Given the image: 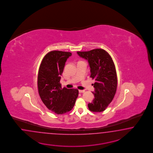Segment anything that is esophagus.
Here are the masks:
<instances>
[{
    "mask_svg": "<svg viewBox=\"0 0 153 153\" xmlns=\"http://www.w3.org/2000/svg\"><path fill=\"white\" fill-rule=\"evenodd\" d=\"M85 92V90H79V93H83Z\"/></svg>",
    "mask_w": 153,
    "mask_h": 153,
    "instance_id": "1",
    "label": "esophagus"
}]
</instances>
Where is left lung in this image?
I'll return each instance as SVG.
<instances>
[{
	"label": "left lung",
	"instance_id": "1",
	"mask_svg": "<svg viewBox=\"0 0 153 153\" xmlns=\"http://www.w3.org/2000/svg\"><path fill=\"white\" fill-rule=\"evenodd\" d=\"M77 54L88 61L90 77L95 79L94 99L88 104L90 111L101 112L105 110L113 100L117 87L115 65L111 56L102 49L88 51H77Z\"/></svg>",
	"mask_w": 153,
	"mask_h": 153
}]
</instances>
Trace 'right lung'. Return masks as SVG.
I'll use <instances>...</instances> for the list:
<instances>
[{
  "mask_svg": "<svg viewBox=\"0 0 153 153\" xmlns=\"http://www.w3.org/2000/svg\"><path fill=\"white\" fill-rule=\"evenodd\" d=\"M72 53L54 51L47 53L40 65L38 77V91L42 102L50 111L62 114L72 110L79 90L62 88L60 83L65 63Z\"/></svg>",
  "mask_w": 153,
  "mask_h": 153,
  "instance_id": "add662e5",
  "label": "right lung"
}]
</instances>
